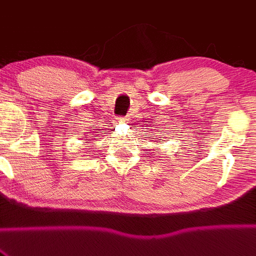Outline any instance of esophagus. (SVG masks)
Segmentation results:
<instances>
[{
	"mask_svg": "<svg viewBox=\"0 0 256 256\" xmlns=\"http://www.w3.org/2000/svg\"><path fill=\"white\" fill-rule=\"evenodd\" d=\"M128 121H129V120H128V117H126V116L118 117V122H120V123H127Z\"/></svg>",
	"mask_w": 256,
	"mask_h": 256,
	"instance_id": "obj_1",
	"label": "esophagus"
}]
</instances>
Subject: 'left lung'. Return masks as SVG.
<instances>
[{"mask_svg":"<svg viewBox=\"0 0 256 256\" xmlns=\"http://www.w3.org/2000/svg\"><path fill=\"white\" fill-rule=\"evenodd\" d=\"M159 140H160V139H159Z\"/></svg>","mask_w":256,"mask_h":256,"instance_id":"8db88e82","label":"left lung"}]
</instances>
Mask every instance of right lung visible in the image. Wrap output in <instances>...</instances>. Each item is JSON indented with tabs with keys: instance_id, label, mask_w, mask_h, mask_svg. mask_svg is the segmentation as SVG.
Instances as JSON below:
<instances>
[{
	"instance_id": "add662e5",
	"label": "right lung",
	"mask_w": 256,
	"mask_h": 256,
	"mask_svg": "<svg viewBox=\"0 0 256 256\" xmlns=\"http://www.w3.org/2000/svg\"><path fill=\"white\" fill-rule=\"evenodd\" d=\"M98 133H99V132H98Z\"/></svg>"
}]
</instances>
